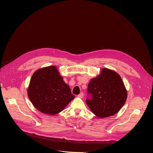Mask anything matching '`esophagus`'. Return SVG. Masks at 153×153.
Returning <instances> with one entry per match:
<instances>
[{"label": "esophagus", "mask_w": 153, "mask_h": 153, "mask_svg": "<svg viewBox=\"0 0 153 153\" xmlns=\"http://www.w3.org/2000/svg\"><path fill=\"white\" fill-rule=\"evenodd\" d=\"M79 97L80 98H82L83 97V93H80L78 96H77Z\"/></svg>", "instance_id": "34e87169"}]
</instances>
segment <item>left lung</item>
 Segmentation results:
<instances>
[{"label": "left lung", "instance_id": "8db88e82", "mask_svg": "<svg viewBox=\"0 0 153 153\" xmlns=\"http://www.w3.org/2000/svg\"><path fill=\"white\" fill-rule=\"evenodd\" d=\"M88 93L91 99L86 102L98 117L103 118L117 113L125 104L127 91L120 75L116 71L103 68L88 85Z\"/></svg>", "mask_w": 153, "mask_h": 153}]
</instances>
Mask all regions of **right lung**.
Segmentation results:
<instances>
[{"instance_id": "obj_1", "label": "right lung", "mask_w": 153, "mask_h": 153, "mask_svg": "<svg viewBox=\"0 0 153 153\" xmlns=\"http://www.w3.org/2000/svg\"><path fill=\"white\" fill-rule=\"evenodd\" d=\"M27 93L33 106L48 115L59 113L74 98L56 66L36 70L31 78Z\"/></svg>"}]
</instances>
